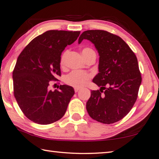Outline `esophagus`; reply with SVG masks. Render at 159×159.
<instances>
[{
	"label": "esophagus",
	"mask_w": 159,
	"mask_h": 159,
	"mask_svg": "<svg viewBox=\"0 0 159 159\" xmlns=\"http://www.w3.org/2000/svg\"><path fill=\"white\" fill-rule=\"evenodd\" d=\"M80 89V88H78V87H74V91H75V92H76V93H77L78 91H79Z\"/></svg>",
	"instance_id": "34e87169"
}]
</instances>
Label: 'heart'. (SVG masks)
<instances>
[{
	"mask_svg": "<svg viewBox=\"0 0 159 159\" xmlns=\"http://www.w3.org/2000/svg\"><path fill=\"white\" fill-rule=\"evenodd\" d=\"M93 51L91 48H85L82 50V54L83 57L85 56L88 52ZM69 55V51L66 50L65 52L62 53L60 58V64L61 66L64 67L66 65V61L67 56ZM91 77V75L90 74L87 73L85 71H73L71 73L69 74L65 77V83L66 84L69 85L74 86V87H82L84 86L89 81V80Z\"/></svg>",
	"mask_w": 159,
	"mask_h": 159,
	"instance_id": "obj_1",
	"label": "heart"
}]
</instances>
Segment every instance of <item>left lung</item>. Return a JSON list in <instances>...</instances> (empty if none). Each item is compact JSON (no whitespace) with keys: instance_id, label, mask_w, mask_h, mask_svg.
<instances>
[{"instance_id":"obj_1","label":"left lung","mask_w":159,"mask_h":159,"mask_svg":"<svg viewBox=\"0 0 159 159\" xmlns=\"http://www.w3.org/2000/svg\"><path fill=\"white\" fill-rule=\"evenodd\" d=\"M83 39L92 42L99 53V73L93 81L101 87L91 91L86 109L97 121L116 123L130 112L138 98L142 83L138 59L121 38L108 31H85L79 44Z\"/></svg>"}]
</instances>
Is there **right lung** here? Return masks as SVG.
Returning <instances> with one entry per match:
<instances>
[{
	"instance_id": "obj_1",
	"label": "right lung",
	"mask_w": 159,
	"mask_h": 159,
	"mask_svg": "<svg viewBox=\"0 0 159 159\" xmlns=\"http://www.w3.org/2000/svg\"><path fill=\"white\" fill-rule=\"evenodd\" d=\"M80 31L50 30L34 39L17 58L13 70L14 96L21 111L41 125L57 121L65 114L74 95L71 86L48 90L50 80L61 76L62 51L79 36Z\"/></svg>"
}]
</instances>
